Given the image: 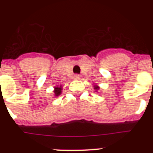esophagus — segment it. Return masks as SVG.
<instances>
[{
	"label": "esophagus",
	"instance_id": "34e87169",
	"mask_svg": "<svg viewBox=\"0 0 153 153\" xmlns=\"http://www.w3.org/2000/svg\"><path fill=\"white\" fill-rule=\"evenodd\" d=\"M73 78L75 80H80L81 79V75H78V74H75V75H74Z\"/></svg>",
	"mask_w": 153,
	"mask_h": 153
}]
</instances>
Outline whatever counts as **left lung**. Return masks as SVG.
<instances>
[{
    "label": "left lung",
    "mask_w": 153,
    "mask_h": 153,
    "mask_svg": "<svg viewBox=\"0 0 153 153\" xmlns=\"http://www.w3.org/2000/svg\"><path fill=\"white\" fill-rule=\"evenodd\" d=\"M94 89H95V90H98V89H99V87H98V86H94ZM95 92H97V91H95Z\"/></svg>",
    "instance_id": "8db88e82"
}]
</instances>
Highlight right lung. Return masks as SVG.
<instances>
[{"label":"right lung","instance_id":"1","mask_svg":"<svg viewBox=\"0 0 153 153\" xmlns=\"http://www.w3.org/2000/svg\"><path fill=\"white\" fill-rule=\"evenodd\" d=\"M61 90H62V86H56L55 87V89H54V93H55V96H58L61 94Z\"/></svg>","mask_w":153,"mask_h":153}]
</instances>
